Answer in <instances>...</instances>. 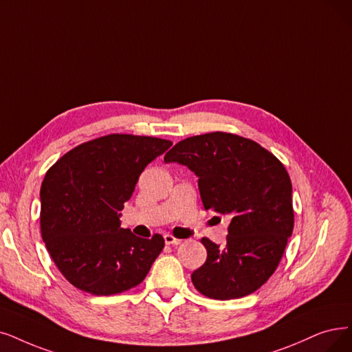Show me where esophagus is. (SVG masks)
<instances>
[{"instance_id":"obj_1","label":"esophagus","mask_w":352,"mask_h":352,"mask_svg":"<svg viewBox=\"0 0 352 352\" xmlns=\"http://www.w3.org/2000/svg\"><path fill=\"white\" fill-rule=\"evenodd\" d=\"M164 243L167 244V245H179L180 243H182V240H179V238H176V236H173L172 234H164Z\"/></svg>"}]
</instances>
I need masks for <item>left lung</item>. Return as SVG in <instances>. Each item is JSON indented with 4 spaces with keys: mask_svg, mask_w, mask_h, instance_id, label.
Segmentation results:
<instances>
[{
    "mask_svg": "<svg viewBox=\"0 0 352 352\" xmlns=\"http://www.w3.org/2000/svg\"><path fill=\"white\" fill-rule=\"evenodd\" d=\"M164 162L188 166L198 176L204 208L231 219L223 247L202 238L208 257L192 273L196 290L228 300L260 289L277 269L293 231L285 166L252 140L221 131L182 140Z\"/></svg>",
    "mask_w": 352,
    "mask_h": 352,
    "instance_id": "8db88e82",
    "label": "left lung"
}]
</instances>
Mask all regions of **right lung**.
Returning a JSON list of instances; mask_svg holds the SVG:
<instances>
[{
  "mask_svg": "<svg viewBox=\"0 0 352 352\" xmlns=\"http://www.w3.org/2000/svg\"><path fill=\"white\" fill-rule=\"evenodd\" d=\"M172 142L111 134L83 143L56 162L40 189V228L56 267L75 287L109 296L144 280L164 247L121 228L120 210L148 163Z\"/></svg>",
  "mask_w": 352,
  "mask_h": 352,
  "instance_id": "right-lung-1",
  "label": "right lung"
}]
</instances>
